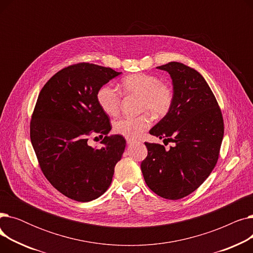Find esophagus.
Listing matches in <instances>:
<instances>
[{
  "mask_svg": "<svg viewBox=\"0 0 253 253\" xmlns=\"http://www.w3.org/2000/svg\"><path fill=\"white\" fill-rule=\"evenodd\" d=\"M126 141H127V143H128V144H132V143H134V142H135L133 139H128V138L126 139Z\"/></svg>",
  "mask_w": 253,
  "mask_h": 253,
  "instance_id": "esophagus-1",
  "label": "esophagus"
}]
</instances>
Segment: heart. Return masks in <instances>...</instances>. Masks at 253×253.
I'll list each match as a JSON object with an SVG mask.
<instances>
[{"instance_id": "obj_1", "label": "heart", "mask_w": 253, "mask_h": 253, "mask_svg": "<svg viewBox=\"0 0 253 253\" xmlns=\"http://www.w3.org/2000/svg\"><path fill=\"white\" fill-rule=\"evenodd\" d=\"M122 92L127 96H138V110L143 113L137 117H125L114 122L115 133L128 139H135L147 130L155 117L166 116L174 102V91L172 87L162 82L158 76L137 73L125 77L121 82ZM98 105L104 114L115 117L121 108L122 95L118 89L111 85L99 88L96 94Z\"/></svg>"}]
</instances>
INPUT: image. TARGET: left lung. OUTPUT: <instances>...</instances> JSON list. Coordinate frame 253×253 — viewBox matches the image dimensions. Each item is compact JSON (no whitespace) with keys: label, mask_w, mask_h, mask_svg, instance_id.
<instances>
[{"label":"left lung","mask_w":253,"mask_h":253,"mask_svg":"<svg viewBox=\"0 0 253 253\" xmlns=\"http://www.w3.org/2000/svg\"><path fill=\"white\" fill-rule=\"evenodd\" d=\"M167 72L174 91L170 112L150 134L173 142L164 145L145 142L148 156L141 171L148 187L158 196L178 200L196 191L216 165L223 137V119L205 79L180 62L157 66Z\"/></svg>","instance_id":"obj_1"}]
</instances>
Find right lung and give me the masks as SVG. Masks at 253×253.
Wrapping results in <instances>:
<instances>
[{"mask_svg":"<svg viewBox=\"0 0 253 253\" xmlns=\"http://www.w3.org/2000/svg\"><path fill=\"white\" fill-rule=\"evenodd\" d=\"M122 73L111 68L77 63L53 76L40 92L31 121V141L49 182L79 202L100 197L112 183L126 140L111 135L108 115L98 105L100 87ZM93 133L105 135L104 147L87 144Z\"/></svg>","mask_w":253,"mask_h":253,"instance_id":"add662e5","label":"right lung"}]
</instances>
